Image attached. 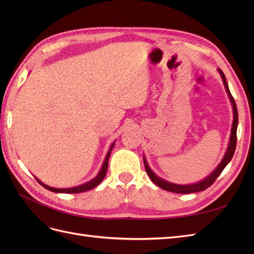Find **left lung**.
Wrapping results in <instances>:
<instances>
[{"mask_svg": "<svg viewBox=\"0 0 254 254\" xmlns=\"http://www.w3.org/2000/svg\"><path fill=\"white\" fill-rule=\"evenodd\" d=\"M218 72L221 75V78L222 81H224L225 84V88L227 93L230 97V101L232 103L233 106V112H234V120H233V124H232V130H231V136H230V144L228 146V149L226 155L222 159V161L220 162V164L216 167V170H215L207 178H205L204 180H202L201 182L199 183H195V184H190V186H178V184H174L171 182H167L163 179L159 178L155 174L151 172V170L149 168L147 162H146V160L144 158V164H145V171L147 173V175L149 176L150 180L157 184V186L161 189H163L165 190L168 191H173V193H179V194H190V193H197V191H201L206 190L209 187H211L212 184L215 182V180L217 179V177L221 174V172L224 171V168L227 166V164L230 162V161L232 160V157L234 155V151L236 148V141H237V136H236V130H237V124H238V113H237V108H236V104L234 102V98L231 94V92L229 90L228 87V83L226 80V76L222 72L220 68H218Z\"/></svg>", "mask_w": 254, "mask_h": 254, "instance_id": "8db88e82", "label": "left lung"}]
</instances>
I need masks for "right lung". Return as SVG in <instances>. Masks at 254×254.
I'll return each mask as SVG.
<instances>
[{"instance_id": "1", "label": "right lung", "mask_w": 254, "mask_h": 254, "mask_svg": "<svg viewBox=\"0 0 254 254\" xmlns=\"http://www.w3.org/2000/svg\"><path fill=\"white\" fill-rule=\"evenodd\" d=\"M113 146H114V143L111 145V147H110V149H109L108 153H107V157H106V159H105V162H104V164H103V167H102L101 172L98 173V175L95 177L94 179H92L91 181H89V182H87V183L82 184V186L76 187V188H71V189H55V188H51V187H49V186H45L44 183H42L41 181H39L38 179H37V181L39 182L43 188H45V189L49 190H51V191H55V193L76 194V193H81V191L90 190H92L93 188L97 187L98 184L101 183V182L103 181V179L105 178V176H106V174H107V168H108L109 157H110V153H111V150H112V148H113Z\"/></svg>"}]
</instances>
